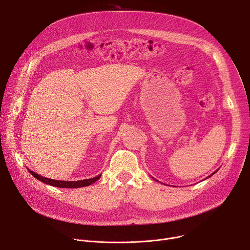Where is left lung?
<instances>
[{"label": "left lung", "instance_id": "8db88e82", "mask_svg": "<svg viewBox=\"0 0 250 250\" xmlns=\"http://www.w3.org/2000/svg\"><path fill=\"white\" fill-rule=\"evenodd\" d=\"M216 172H217V171H216ZM216 172H215V173H216ZM212 174H213V173H212ZM212 174H211V175H212ZM211 175H210V176H211ZM210 176H208V177H210Z\"/></svg>", "mask_w": 250, "mask_h": 250}]
</instances>
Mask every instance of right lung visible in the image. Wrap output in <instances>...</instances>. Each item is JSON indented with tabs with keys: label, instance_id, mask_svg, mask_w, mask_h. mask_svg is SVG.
<instances>
[{
	"label": "right lung",
	"instance_id": "add662e5",
	"mask_svg": "<svg viewBox=\"0 0 250 250\" xmlns=\"http://www.w3.org/2000/svg\"><path fill=\"white\" fill-rule=\"evenodd\" d=\"M28 172L33 177L37 178L38 180H40L45 184H48L50 186H54V187H58V188H81V187L89 186V185L95 183L101 178V174H100L99 176H97L95 178H91V179H85V180H80V181H60V180H53V179H49V178L42 177L29 169H28Z\"/></svg>",
	"mask_w": 250,
	"mask_h": 250
}]
</instances>
